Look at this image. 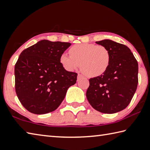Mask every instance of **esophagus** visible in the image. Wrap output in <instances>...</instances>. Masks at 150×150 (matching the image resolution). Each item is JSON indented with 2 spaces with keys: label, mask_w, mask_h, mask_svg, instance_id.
Returning <instances> with one entry per match:
<instances>
[{
  "label": "esophagus",
  "mask_w": 150,
  "mask_h": 150,
  "mask_svg": "<svg viewBox=\"0 0 150 150\" xmlns=\"http://www.w3.org/2000/svg\"><path fill=\"white\" fill-rule=\"evenodd\" d=\"M83 77V76L82 75H81V74H78V80H80V79H81V78H82Z\"/></svg>",
  "instance_id": "1"
}]
</instances>
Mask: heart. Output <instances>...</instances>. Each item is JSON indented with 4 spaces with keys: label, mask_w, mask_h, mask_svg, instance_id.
Returning <instances> with one entry per match:
<instances>
[{
    "label": "heart",
    "mask_w": 150,
    "mask_h": 150,
    "mask_svg": "<svg viewBox=\"0 0 150 150\" xmlns=\"http://www.w3.org/2000/svg\"><path fill=\"white\" fill-rule=\"evenodd\" d=\"M71 56L62 53L60 62L68 71L80 67L82 72L88 77H97L106 72L111 62V54L105 47L92 43L77 44L70 49Z\"/></svg>",
    "instance_id": "obj_1"
}]
</instances>
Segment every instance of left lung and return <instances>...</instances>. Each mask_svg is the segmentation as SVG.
I'll list each match as a JSON object with an SVG mask.
<instances>
[{
	"instance_id": "1",
	"label": "left lung",
	"mask_w": 150,
	"mask_h": 150,
	"mask_svg": "<svg viewBox=\"0 0 150 150\" xmlns=\"http://www.w3.org/2000/svg\"><path fill=\"white\" fill-rule=\"evenodd\" d=\"M96 43L109 50L111 62L104 74L89 80L86 98L98 111L115 113L128 105L136 92L138 82V62L125 45L111 39Z\"/></svg>"
}]
</instances>
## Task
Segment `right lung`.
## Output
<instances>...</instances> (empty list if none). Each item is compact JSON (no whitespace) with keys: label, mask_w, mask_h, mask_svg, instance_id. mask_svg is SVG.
<instances>
[{"label":"right lung","mask_w":150,"mask_h":150,"mask_svg":"<svg viewBox=\"0 0 150 150\" xmlns=\"http://www.w3.org/2000/svg\"><path fill=\"white\" fill-rule=\"evenodd\" d=\"M70 43L43 39L21 52L15 64V88L22 105L30 112L54 111L74 85L77 74L66 70L60 57Z\"/></svg>","instance_id":"obj_1"}]
</instances>
